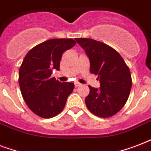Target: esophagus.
Returning a JSON list of instances; mask_svg holds the SVG:
<instances>
[{"label": "esophagus", "instance_id": "34e87169", "mask_svg": "<svg viewBox=\"0 0 151 151\" xmlns=\"http://www.w3.org/2000/svg\"><path fill=\"white\" fill-rule=\"evenodd\" d=\"M74 85H75V87H78V86H81V84L79 82H75L74 83Z\"/></svg>", "mask_w": 151, "mask_h": 151}]
</instances>
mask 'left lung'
I'll use <instances>...</instances> for the list:
<instances>
[{"label":"left lung","instance_id":"left-lung-1","mask_svg":"<svg viewBox=\"0 0 151 151\" xmlns=\"http://www.w3.org/2000/svg\"><path fill=\"white\" fill-rule=\"evenodd\" d=\"M90 62V72L98 76L100 87L88 86L85 98L88 109L100 117H111L122 110L128 100L132 78L120 54L107 45L90 38H76Z\"/></svg>","mask_w":151,"mask_h":151}]
</instances>
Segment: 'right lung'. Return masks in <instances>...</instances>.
<instances>
[{
  "label": "right lung",
  "mask_w": 151,
  "mask_h": 151,
  "mask_svg": "<svg viewBox=\"0 0 151 151\" xmlns=\"http://www.w3.org/2000/svg\"><path fill=\"white\" fill-rule=\"evenodd\" d=\"M76 45L73 39H51L29 50L19 72V84L23 99L30 110L44 118L56 116L63 110L72 93V82H60L52 78L59 70L62 55Z\"/></svg>",
  "instance_id": "right-lung-1"
}]
</instances>
